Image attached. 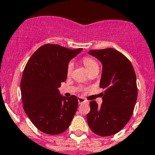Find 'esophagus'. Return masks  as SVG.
Listing matches in <instances>:
<instances>
[{
	"instance_id": "34e87169",
	"label": "esophagus",
	"mask_w": 155,
	"mask_h": 155,
	"mask_svg": "<svg viewBox=\"0 0 155 155\" xmlns=\"http://www.w3.org/2000/svg\"><path fill=\"white\" fill-rule=\"evenodd\" d=\"M78 101H79V104H82V103H83V102H87V101H86L84 98H82V97H78Z\"/></svg>"
}]
</instances>
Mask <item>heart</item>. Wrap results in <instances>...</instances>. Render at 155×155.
I'll return each instance as SVG.
<instances>
[{
  "mask_svg": "<svg viewBox=\"0 0 155 155\" xmlns=\"http://www.w3.org/2000/svg\"><path fill=\"white\" fill-rule=\"evenodd\" d=\"M82 63L84 64L85 67H86V70L88 71V73H89L90 71H92V69H99V65L96 63L95 60H94L93 59L90 57H85L83 60H82ZM73 65L72 63H69L67 66V75H69L72 72V69H73Z\"/></svg>",
  "mask_w": 155,
  "mask_h": 155,
  "instance_id": "b5f03b06",
  "label": "heart"
}]
</instances>
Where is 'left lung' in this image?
Masks as SVG:
<instances>
[{
    "instance_id": "left-lung-1",
    "label": "left lung",
    "mask_w": 155,
    "mask_h": 155,
    "mask_svg": "<svg viewBox=\"0 0 155 155\" xmlns=\"http://www.w3.org/2000/svg\"><path fill=\"white\" fill-rule=\"evenodd\" d=\"M102 65L100 88L102 103L89 102L90 112L87 123L90 129L99 136H110L121 131L128 123L138 97L136 75L131 62L112 48L89 50Z\"/></svg>"
}]
</instances>
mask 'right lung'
<instances>
[{
  "mask_svg": "<svg viewBox=\"0 0 155 155\" xmlns=\"http://www.w3.org/2000/svg\"><path fill=\"white\" fill-rule=\"evenodd\" d=\"M82 48L70 50L45 44L32 55L21 82L24 112L40 131L61 134L69 128L79 102L76 95L66 97L58 88L67 77V66Z\"/></svg>",
  "mask_w": 155,
  "mask_h": 155,
  "instance_id": "right-lung-1",
  "label": "right lung"
}]
</instances>
